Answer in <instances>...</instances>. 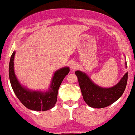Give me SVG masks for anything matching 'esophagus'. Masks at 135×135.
Returning <instances> with one entry per match:
<instances>
[{
    "label": "esophagus",
    "instance_id": "esophagus-1",
    "mask_svg": "<svg viewBox=\"0 0 135 135\" xmlns=\"http://www.w3.org/2000/svg\"><path fill=\"white\" fill-rule=\"evenodd\" d=\"M70 68H71V70L75 71V70H76V69H78V64H77L76 62H72L71 64Z\"/></svg>",
    "mask_w": 135,
    "mask_h": 135
}]
</instances>
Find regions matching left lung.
<instances>
[{"label": "left lung", "instance_id": "obj_1", "mask_svg": "<svg viewBox=\"0 0 135 135\" xmlns=\"http://www.w3.org/2000/svg\"><path fill=\"white\" fill-rule=\"evenodd\" d=\"M126 62V67L127 68ZM84 101L89 107L102 108L110 105L120 98L124 92L128 81V73L124 75L119 82L110 88H103L95 84L84 72L76 71Z\"/></svg>", "mask_w": 135, "mask_h": 135}]
</instances>
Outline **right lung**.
<instances>
[{
  "label": "right lung",
  "instance_id": "right-lung-1",
  "mask_svg": "<svg viewBox=\"0 0 135 135\" xmlns=\"http://www.w3.org/2000/svg\"><path fill=\"white\" fill-rule=\"evenodd\" d=\"M16 51H13L9 66V76L12 89L21 103L27 108L35 111H46L54 108L57 102V94L62 80L69 73V68L64 67L56 71L53 76L48 91H35L27 89L20 84L14 71V57Z\"/></svg>",
  "mask_w": 135,
  "mask_h": 135
}]
</instances>
